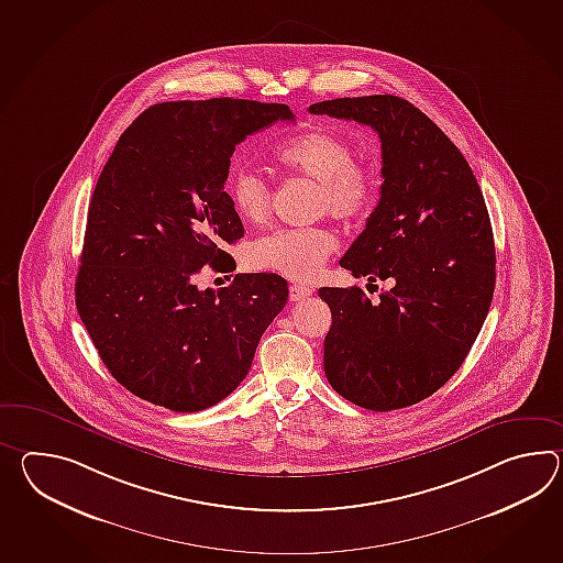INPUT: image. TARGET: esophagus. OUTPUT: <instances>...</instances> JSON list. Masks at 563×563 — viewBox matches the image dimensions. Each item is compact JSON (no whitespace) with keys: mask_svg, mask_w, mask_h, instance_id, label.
Instances as JSON below:
<instances>
[{"mask_svg":"<svg viewBox=\"0 0 563 563\" xmlns=\"http://www.w3.org/2000/svg\"><path fill=\"white\" fill-rule=\"evenodd\" d=\"M312 288L309 285H302V283H295V285H290L288 287V299L292 300V302H299V300L307 299V297H311Z\"/></svg>","mask_w":563,"mask_h":563,"instance_id":"obj_1","label":"esophagus"}]
</instances>
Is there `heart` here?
I'll return each mask as SVG.
<instances>
[{"instance_id": "obj_1", "label": "heart", "mask_w": 563, "mask_h": 563, "mask_svg": "<svg viewBox=\"0 0 563 563\" xmlns=\"http://www.w3.org/2000/svg\"><path fill=\"white\" fill-rule=\"evenodd\" d=\"M353 147L331 131H307L276 151V162L292 174L317 181L319 212L350 222L362 216L375 198V175L353 162ZM228 198L246 224H263L271 213L273 191L263 175L238 169L228 181ZM338 249V238L323 225L280 228L256 240L249 251L254 268L273 271L292 280H311Z\"/></svg>"}]
</instances>
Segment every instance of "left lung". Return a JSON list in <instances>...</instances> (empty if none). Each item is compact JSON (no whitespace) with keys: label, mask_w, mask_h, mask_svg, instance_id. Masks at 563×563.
Wrapping results in <instances>:
<instances>
[{"label":"left lung","mask_w":563,"mask_h":563,"mask_svg":"<svg viewBox=\"0 0 563 563\" xmlns=\"http://www.w3.org/2000/svg\"><path fill=\"white\" fill-rule=\"evenodd\" d=\"M309 113L379 135L382 198L339 264L394 283L377 302L360 287L319 288L333 317L327 379L365 410H400L456 374L487 319L495 242L485 198L463 153L408 100H323Z\"/></svg>","instance_id":"left-lung-1"}]
</instances>
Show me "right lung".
I'll use <instances>...</instances> for the list:
<instances>
[{"label":"right lung","mask_w":563,"mask_h":563,"mask_svg":"<svg viewBox=\"0 0 563 563\" xmlns=\"http://www.w3.org/2000/svg\"><path fill=\"white\" fill-rule=\"evenodd\" d=\"M295 121L287 104L172 100L119 137L88 206L76 309L114 379L141 400L200 412L251 369L266 327L287 305L275 273L200 290L201 266L236 268L224 251L244 225L224 191L238 143Z\"/></svg>","instance_id":"obj_1"}]
</instances>
